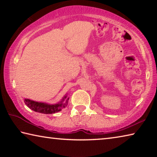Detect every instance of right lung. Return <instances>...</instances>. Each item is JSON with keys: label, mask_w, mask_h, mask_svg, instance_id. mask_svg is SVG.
<instances>
[{"label": "right lung", "mask_w": 157, "mask_h": 157, "mask_svg": "<svg viewBox=\"0 0 157 157\" xmlns=\"http://www.w3.org/2000/svg\"><path fill=\"white\" fill-rule=\"evenodd\" d=\"M69 98L67 97V94L63 96L60 102L56 104H48V103L40 102L34 101L28 98L24 100L25 104L30 109L36 112L45 113V114H52L57 113L65 108L68 105Z\"/></svg>", "instance_id": "add662e5"}]
</instances>
